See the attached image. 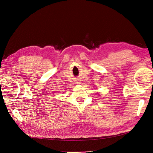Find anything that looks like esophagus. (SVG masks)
<instances>
[{
	"mask_svg": "<svg viewBox=\"0 0 153 153\" xmlns=\"http://www.w3.org/2000/svg\"><path fill=\"white\" fill-rule=\"evenodd\" d=\"M77 83H78V82H77ZM78 83H79V82H78Z\"/></svg>",
	"mask_w": 153,
	"mask_h": 153,
	"instance_id": "34e87169",
	"label": "esophagus"
}]
</instances>
